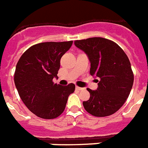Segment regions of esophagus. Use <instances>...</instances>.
Listing matches in <instances>:
<instances>
[{"label":"esophagus","mask_w":148,"mask_h":148,"mask_svg":"<svg viewBox=\"0 0 148 148\" xmlns=\"http://www.w3.org/2000/svg\"><path fill=\"white\" fill-rule=\"evenodd\" d=\"M76 90H77V91H82V90H85V88H82V87L76 86Z\"/></svg>","instance_id":"esophagus-1"}]
</instances>
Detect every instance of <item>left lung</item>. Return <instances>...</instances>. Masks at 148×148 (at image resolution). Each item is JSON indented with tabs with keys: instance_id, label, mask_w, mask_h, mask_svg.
Instances as JSON below:
<instances>
[{
	"instance_id": "left-lung-1",
	"label": "left lung",
	"mask_w": 148,
	"mask_h": 148,
	"mask_svg": "<svg viewBox=\"0 0 148 148\" xmlns=\"http://www.w3.org/2000/svg\"><path fill=\"white\" fill-rule=\"evenodd\" d=\"M74 44L88 55L90 74L100 78L97 90L87 89L90 97L83 101L84 108L94 116L113 114L126 101L133 85L134 74L127 55L116 42L101 37L75 40Z\"/></svg>"
}]
</instances>
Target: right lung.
<instances>
[{
	"instance_id": "obj_1",
	"label": "right lung",
	"mask_w": 148,
	"mask_h": 148,
	"mask_svg": "<svg viewBox=\"0 0 148 148\" xmlns=\"http://www.w3.org/2000/svg\"><path fill=\"white\" fill-rule=\"evenodd\" d=\"M73 41L45 42L32 46L19 59L14 82L22 101L34 114L42 119H55L63 112L75 85L54 83L62 56Z\"/></svg>"
}]
</instances>
